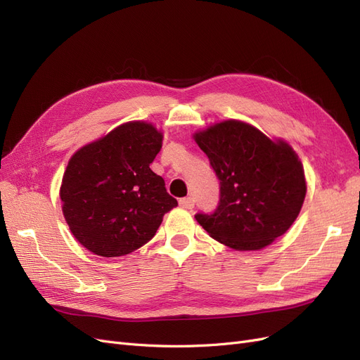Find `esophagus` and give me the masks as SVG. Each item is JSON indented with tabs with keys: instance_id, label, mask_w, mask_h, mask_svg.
<instances>
[{
	"instance_id": "1",
	"label": "esophagus",
	"mask_w": 360,
	"mask_h": 360,
	"mask_svg": "<svg viewBox=\"0 0 360 360\" xmlns=\"http://www.w3.org/2000/svg\"><path fill=\"white\" fill-rule=\"evenodd\" d=\"M180 205L183 207V209H193L195 201H193L192 197H186V198H181L180 200Z\"/></svg>"
}]
</instances>
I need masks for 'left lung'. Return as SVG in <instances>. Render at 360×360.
<instances>
[{
    "instance_id": "obj_1",
    "label": "left lung",
    "mask_w": 360,
    "mask_h": 360,
    "mask_svg": "<svg viewBox=\"0 0 360 360\" xmlns=\"http://www.w3.org/2000/svg\"><path fill=\"white\" fill-rule=\"evenodd\" d=\"M195 141L219 179L214 212L195 214L204 230L237 250L263 249L284 234L307 195L294 150L237 120L217 123Z\"/></svg>"
}]
</instances>
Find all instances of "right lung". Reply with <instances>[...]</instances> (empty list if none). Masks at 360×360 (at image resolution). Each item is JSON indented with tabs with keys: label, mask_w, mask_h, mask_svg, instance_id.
Instances as JSON below:
<instances>
[{
	"label": "right lung",
	"mask_w": 360,
	"mask_h": 360,
	"mask_svg": "<svg viewBox=\"0 0 360 360\" xmlns=\"http://www.w3.org/2000/svg\"><path fill=\"white\" fill-rule=\"evenodd\" d=\"M160 147V132L134 122L72 156L60 198L70 231L84 248L120 257L155 237L163 214L177 205L165 180L150 169Z\"/></svg>",
	"instance_id": "obj_1"
}]
</instances>
